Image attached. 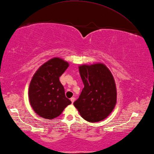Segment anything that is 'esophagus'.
Returning <instances> with one entry per match:
<instances>
[{
  "label": "esophagus",
  "mask_w": 154,
  "mask_h": 154,
  "mask_svg": "<svg viewBox=\"0 0 154 154\" xmlns=\"http://www.w3.org/2000/svg\"><path fill=\"white\" fill-rule=\"evenodd\" d=\"M70 100H71V102H72V103H73L74 102V100H75L74 97H72V98L70 99Z\"/></svg>",
  "instance_id": "34e87169"
}]
</instances>
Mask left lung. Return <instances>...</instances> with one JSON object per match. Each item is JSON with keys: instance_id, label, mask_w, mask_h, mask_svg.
<instances>
[{"instance_id": "1", "label": "left lung", "mask_w": 154, "mask_h": 154, "mask_svg": "<svg viewBox=\"0 0 154 154\" xmlns=\"http://www.w3.org/2000/svg\"><path fill=\"white\" fill-rule=\"evenodd\" d=\"M84 84L74 105L81 116L89 122L103 120L114 110L117 92L110 70L101 63L79 66Z\"/></svg>"}]
</instances>
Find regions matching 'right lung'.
<instances>
[{
  "label": "right lung",
  "instance_id": "right-lung-1",
  "mask_svg": "<svg viewBox=\"0 0 154 154\" xmlns=\"http://www.w3.org/2000/svg\"><path fill=\"white\" fill-rule=\"evenodd\" d=\"M68 67V63L55 57L45 63L34 74L29 89V102L41 117L54 119L71 104L59 81Z\"/></svg>",
  "mask_w": 154,
  "mask_h": 154
}]
</instances>
